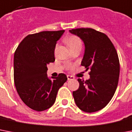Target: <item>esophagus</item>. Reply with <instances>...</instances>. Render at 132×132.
<instances>
[{
	"label": "esophagus",
	"instance_id": "obj_1",
	"mask_svg": "<svg viewBox=\"0 0 132 132\" xmlns=\"http://www.w3.org/2000/svg\"><path fill=\"white\" fill-rule=\"evenodd\" d=\"M67 80H73V79H74V78H73V77L71 76H69V75H67Z\"/></svg>",
	"mask_w": 132,
	"mask_h": 132
}]
</instances>
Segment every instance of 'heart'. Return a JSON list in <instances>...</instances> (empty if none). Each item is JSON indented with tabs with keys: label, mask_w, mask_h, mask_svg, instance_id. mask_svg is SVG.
I'll return each mask as SVG.
<instances>
[{
	"label": "heart",
	"mask_w": 132,
	"mask_h": 132,
	"mask_svg": "<svg viewBox=\"0 0 132 132\" xmlns=\"http://www.w3.org/2000/svg\"><path fill=\"white\" fill-rule=\"evenodd\" d=\"M65 41L71 50L77 48H82V42L80 39L77 36L71 35L67 37Z\"/></svg>",
	"instance_id": "1"
}]
</instances>
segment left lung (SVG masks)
<instances>
[{"mask_svg":"<svg viewBox=\"0 0 132 132\" xmlns=\"http://www.w3.org/2000/svg\"><path fill=\"white\" fill-rule=\"evenodd\" d=\"M82 39L84 54L81 65L89 73L90 79L78 78V89L73 91L75 103L85 112L104 108L111 100L117 88L120 65L117 52L108 36L93 28L69 30Z\"/></svg>","mask_w":132,"mask_h":132,"instance_id":"1","label":"left lung"}]
</instances>
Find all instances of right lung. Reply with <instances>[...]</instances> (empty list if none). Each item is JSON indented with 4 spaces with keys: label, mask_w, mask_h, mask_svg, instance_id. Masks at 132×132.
Listing matches in <instances>:
<instances>
[{
    "label": "right lung",
    "mask_w": 132,
    "mask_h": 132,
    "mask_svg": "<svg viewBox=\"0 0 132 132\" xmlns=\"http://www.w3.org/2000/svg\"><path fill=\"white\" fill-rule=\"evenodd\" d=\"M64 32L28 35L15 52L13 75L17 92L26 106L36 111L46 110L54 104L58 90L67 80L64 73L50 78L47 75V65L55 61L56 44Z\"/></svg>",
    "instance_id": "right-lung-1"
}]
</instances>
